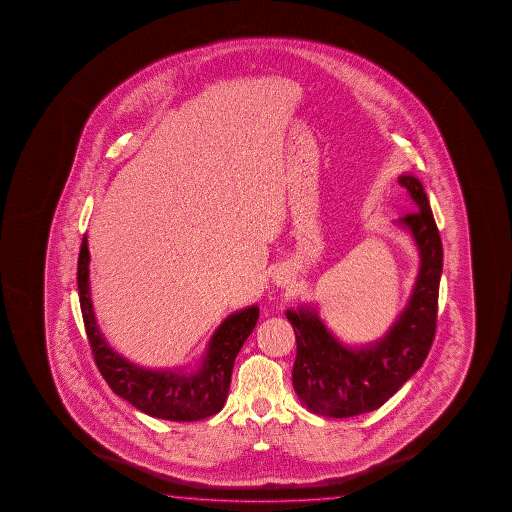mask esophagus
<instances>
[{
    "instance_id": "obj_1",
    "label": "esophagus",
    "mask_w": 512,
    "mask_h": 512,
    "mask_svg": "<svg viewBox=\"0 0 512 512\" xmlns=\"http://www.w3.org/2000/svg\"><path fill=\"white\" fill-rule=\"evenodd\" d=\"M292 281V272L290 269H286V267H279V269L274 270V274H272V283L274 285L283 286L288 285Z\"/></svg>"
}]
</instances>
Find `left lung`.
<instances>
[{"label":"left lung","instance_id":"obj_1","mask_svg":"<svg viewBox=\"0 0 512 512\" xmlns=\"http://www.w3.org/2000/svg\"><path fill=\"white\" fill-rule=\"evenodd\" d=\"M398 182L416 204V211L399 218L398 224L412 234L421 267L407 308L387 335L369 346H344L324 326L315 308L286 310L297 342L292 371L295 394L317 416L342 419L382 407L423 365L434 342L441 236L421 181L405 174Z\"/></svg>","mask_w":512,"mask_h":512}]
</instances>
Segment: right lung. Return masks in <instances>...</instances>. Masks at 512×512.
<instances>
[{"mask_svg": "<svg viewBox=\"0 0 512 512\" xmlns=\"http://www.w3.org/2000/svg\"><path fill=\"white\" fill-rule=\"evenodd\" d=\"M80 310L96 367L114 394L148 416L166 421H200L215 416L226 403L234 360L251 335L260 308L252 304L229 315L209 340L199 367L184 371H157L132 364L107 344L98 330L89 292V249L82 238L77 269Z\"/></svg>", "mask_w": 512, "mask_h": 512, "instance_id": "1", "label": "right lung"}]
</instances>
